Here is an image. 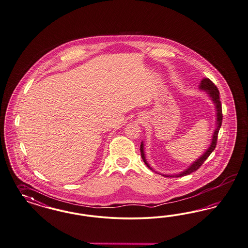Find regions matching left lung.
I'll use <instances>...</instances> for the list:
<instances>
[{
	"label": "left lung",
	"mask_w": 248,
	"mask_h": 248,
	"mask_svg": "<svg viewBox=\"0 0 248 248\" xmlns=\"http://www.w3.org/2000/svg\"><path fill=\"white\" fill-rule=\"evenodd\" d=\"M199 89L202 90V91H204L206 93L208 94V96L211 98V100L213 101L214 106H215V111H216V128L214 130V135H213V138H212V142H211V145L210 146L205 150L204 153L199 158H197L196 160L193 163H191L188 168H187L185 170L181 171L179 174H174V175H166V174H160L158 172V174L162 175L164 177H183V176H186L188 175L194 171H196L202 164L204 162L205 160L208 158V156L212 154V152L215 149V146H216V143H217V137H218V133H219V130L221 128V125H222V104H221V101H220V93H219V91L217 89V87L214 85V82L209 79L208 78H203L200 86H199ZM140 151H141V155H142V158L144 160L145 165L151 170L155 171L150 165L148 164V162L146 161V158H145V145H144V142L142 141L141 145H140Z\"/></svg>",
	"instance_id": "obj_1"
}]
</instances>
